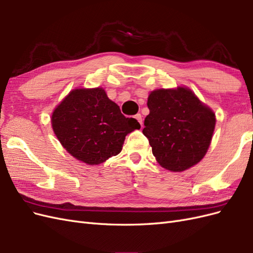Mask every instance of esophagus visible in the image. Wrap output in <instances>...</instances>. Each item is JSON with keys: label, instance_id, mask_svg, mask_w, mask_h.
Here are the masks:
<instances>
[{"label": "esophagus", "instance_id": "obj_1", "mask_svg": "<svg viewBox=\"0 0 253 253\" xmlns=\"http://www.w3.org/2000/svg\"><path fill=\"white\" fill-rule=\"evenodd\" d=\"M135 118L137 119V121H138L139 124H140V126H143V124H142V116H141V115H140V114H137L136 116H135Z\"/></svg>", "mask_w": 253, "mask_h": 253}]
</instances>
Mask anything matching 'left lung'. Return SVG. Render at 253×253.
I'll return each mask as SVG.
<instances>
[{
    "instance_id": "left-lung-1",
    "label": "left lung",
    "mask_w": 253,
    "mask_h": 253,
    "mask_svg": "<svg viewBox=\"0 0 253 253\" xmlns=\"http://www.w3.org/2000/svg\"><path fill=\"white\" fill-rule=\"evenodd\" d=\"M148 108L150 114L142 133L158 164L167 170L181 172L200 163L215 127L212 110L182 86L151 91Z\"/></svg>"
}]
</instances>
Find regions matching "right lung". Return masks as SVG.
Segmentation results:
<instances>
[{"label": "right lung", "mask_w": 253, "mask_h": 253, "mask_svg": "<svg viewBox=\"0 0 253 253\" xmlns=\"http://www.w3.org/2000/svg\"><path fill=\"white\" fill-rule=\"evenodd\" d=\"M51 126L63 148L90 166L119 154L126 136L140 128L100 87L72 90L53 111Z\"/></svg>", "instance_id": "add662e5"}]
</instances>
